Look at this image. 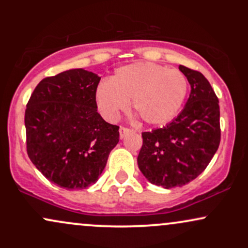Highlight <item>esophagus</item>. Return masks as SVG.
<instances>
[{"instance_id":"34e87169","label":"esophagus","mask_w":248,"mask_h":248,"mask_svg":"<svg viewBox=\"0 0 248 248\" xmlns=\"http://www.w3.org/2000/svg\"><path fill=\"white\" fill-rule=\"evenodd\" d=\"M119 132H120V139H124L128 135V134L132 132V130L128 129V128H126V127H120Z\"/></svg>"}]
</instances>
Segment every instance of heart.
<instances>
[{"instance_id":"obj_1","label":"heart","mask_w":248,"mask_h":248,"mask_svg":"<svg viewBox=\"0 0 248 248\" xmlns=\"http://www.w3.org/2000/svg\"><path fill=\"white\" fill-rule=\"evenodd\" d=\"M186 77L155 62H133L119 67L109 81L95 90V100L101 114L110 121L132 108L148 124H164L179 112L187 94Z\"/></svg>"}]
</instances>
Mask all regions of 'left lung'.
<instances>
[{"instance_id": "8db88e82", "label": "left lung", "mask_w": 248, "mask_h": 248, "mask_svg": "<svg viewBox=\"0 0 248 248\" xmlns=\"http://www.w3.org/2000/svg\"><path fill=\"white\" fill-rule=\"evenodd\" d=\"M189 81V99L182 112L163 128L142 133L139 169L152 184L183 186L198 177L220 142L219 101L207 79L179 65Z\"/></svg>"}]
</instances>
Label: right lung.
I'll list each match as a JSON object with an SVG mask.
<instances>
[{"instance_id": "right-lung-1", "label": "right lung", "mask_w": 248, "mask_h": 248, "mask_svg": "<svg viewBox=\"0 0 248 248\" xmlns=\"http://www.w3.org/2000/svg\"><path fill=\"white\" fill-rule=\"evenodd\" d=\"M100 77L84 69L64 71L37 85L25 109L29 158L49 181L67 190L98 181L119 142V127L96 110Z\"/></svg>"}]
</instances>
